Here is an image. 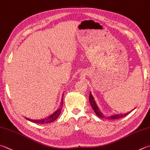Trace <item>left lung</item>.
<instances>
[{
    "instance_id": "8db88e82",
    "label": "left lung",
    "mask_w": 150,
    "mask_h": 150,
    "mask_svg": "<svg viewBox=\"0 0 150 150\" xmlns=\"http://www.w3.org/2000/svg\"><path fill=\"white\" fill-rule=\"evenodd\" d=\"M89 102L91 105V107L92 108L93 110L94 111V112L96 113V115L98 117H100L105 118L106 119H110V120H113V119H120L122 117H124L127 115L128 114L130 113V112H129V113H126L125 114H118V115H111L110 117H105V116H103V114L100 112L99 108H98L96 102L94 101V98H93V96H92L91 93H90V95H89Z\"/></svg>"
}]
</instances>
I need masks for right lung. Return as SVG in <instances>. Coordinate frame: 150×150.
I'll return each instance as SVG.
<instances>
[{
  "label": "right lung",
  "instance_id": "1",
  "mask_svg": "<svg viewBox=\"0 0 150 150\" xmlns=\"http://www.w3.org/2000/svg\"><path fill=\"white\" fill-rule=\"evenodd\" d=\"M62 105H63V96H62V103H61V107L59 108L58 110L55 111L53 114H52L51 115H50L48 117H46L43 119H41V120H31V119H29L26 118L28 120L31 121V122H35V123H38V124H45V123H50V122L54 121L58 117L59 115H60L61 113V111H62Z\"/></svg>",
  "mask_w": 150,
  "mask_h": 150
}]
</instances>
